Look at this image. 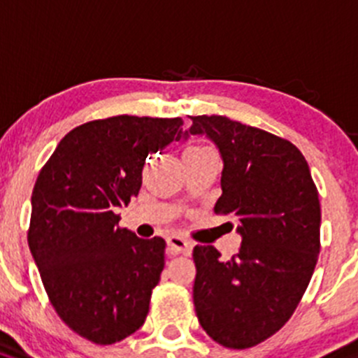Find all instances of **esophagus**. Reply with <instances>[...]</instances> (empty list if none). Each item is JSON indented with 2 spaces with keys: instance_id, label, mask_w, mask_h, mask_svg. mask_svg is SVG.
<instances>
[{
  "instance_id": "esophagus-1",
  "label": "esophagus",
  "mask_w": 358,
  "mask_h": 358,
  "mask_svg": "<svg viewBox=\"0 0 358 358\" xmlns=\"http://www.w3.org/2000/svg\"><path fill=\"white\" fill-rule=\"evenodd\" d=\"M190 252H192V243L180 238V236H171V238H168L169 255H178V253H185V255H189Z\"/></svg>"
}]
</instances>
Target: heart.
<instances>
[{"instance_id": "1", "label": "heart", "mask_w": 358, "mask_h": 358, "mask_svg": "<svg viewBox=\"0 0 358 358\" xmlns=\"http://www.w3.org/2000/svg\"><path fill=\"white\" fill-rule=\"evenodd\" d=\"M192 148H201V147H192Z\"/></svg>"}]
</instances>
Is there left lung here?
Listing matches in <instances>:
<instances>
[{
  "label": "left lung",
  "instance_id": "8db88e82",
  "mask_svg": "<svg viewBox=\"0 0 358 358\" xmlns=\"http://www.w3.org/2000/svg\"><path fill=\"white\" fill-rule=\"evenodd\" d=\"M180 133L206 136L224 161L215 213L231 215L239 253L194 248V306L201 327L225 348L266 341L296 311L320 253V201L299 148L224 115L190 117ZM178 138V140H180Z\"/></svg>",
  "mask_w": 358,
  "mask_h": 358
}]
</instances>
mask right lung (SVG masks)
I'll list each match as a JSON object with an SVG mask.
<instances>
[{
	"label": "right lung",
	"instance_id": "1",
	"mask_svg": "<svg viewBox=\"0 0 358 358\" xmlns=\"http://www.w3.org/2000/svg\"><path fill=\"white\" fill-rule=\"evenodd\" d=\"M182 119L117 115L69 131L31 196V255L52 306L71 331L113 345L145 324L166 241L119 227L148 154L178 140Z\"/></svg>",
	"mask_w": 358,
	"mask_h": 358
}]
</instances>
